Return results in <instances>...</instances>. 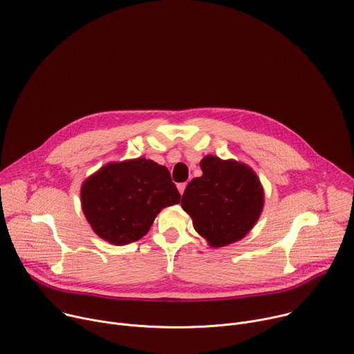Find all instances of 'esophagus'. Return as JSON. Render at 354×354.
<instances>
[{"mask_svg":"<svg viewBox=\"0 0 354 354\" xmlns=\"http://www.w3.org/2000/svg\"><path fill=\"white\" fill-rule=\"evenodd\" d=\"M185 189H186V183H179V185H178V190H179L180 194H183Z\"/></svg>","mask_w":354,"mask_h":354,"instance_id":"34e87169","label":"esophagus"}]
</instances>
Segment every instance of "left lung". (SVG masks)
I'll return each mask as SVG.
<instances>
[{
	"label": "left lung",
	"mask_w": 354,
	"mask_h": 354,
	"mask_svg": "<svg viewBox=\"0 0 354 354\" xmlns=\"http://www.w3.org/2000/svg\"><path fill=\"white\" fill-rule=\"evenodd\" d=\"M200 168L203 175L186 186L182 209L212 248L242 239L258 223L265 205L258 175L243 162L216 156H206Z\"/></svg>",
	"instance_id": "left-lung-1"
}]
</instances>
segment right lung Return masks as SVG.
<instances>
[{
	"instance_id": "obj_1",
	"label": "right lung",
	"mask_w": 354,
	"mask_h": 354,
	"mask_svg": "<svg viewBox=\"0 0 354 354\" xmlns=\"http://www.w3.org/2000/svg\"><path fill=\"white\" fill-rule=\"evenodd\" d=\"M180 194L169 171L153 160L109 162L81 186V207L93 232L113 245L142 238L165 207Z\"/></svg>"
}]
</instances>
